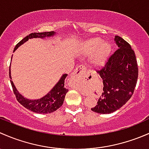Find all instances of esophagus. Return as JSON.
<instances>
[{"label": "esophagus", "mask_w": 149, "mask_h": 149, "mask_svg": "<svg viewBox=\"0 0 149 149\" xmlns=\"http://www.w3.org/2000/svg\"><path fill=\"white\" fill-rule=\"evenodd\" d=\"M86 68L84 66L79 65L75 69L74 72L72 73V76L75 77H82V75L85 73Z\"/></svg>", "instance_id": "obj_1"}]
</instances>
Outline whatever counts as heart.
Here are the masks:
<instances>
[{
	"mask_svg": "<svg viewBox=\"0 0 149 149\" xmlns=\"http://www.w3.org/2000/svg\"><path fill=\"white\" fill-rule=\"evenodd\" d=\"M100 38H93L85 41L81 47L83 55H90L89 64L92 67H100L106 61L111 47L107 42H102Z\"/></svg>",
	"mask_w": 149,
	"mask_h": 149,
	"instance_id": "heart-1",
	"label": "heart"
}]
</instances>
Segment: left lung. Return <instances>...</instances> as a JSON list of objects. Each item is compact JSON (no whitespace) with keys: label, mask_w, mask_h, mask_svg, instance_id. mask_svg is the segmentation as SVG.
Segmentation results:
<instances>
[{"label":"left lung","mask_w":149,"mask_h":149,"mask_svg":"<svg viewBox=\"0 0 149 149\" xmlns=\"http://www.w3.org/2000/svg\"><path fill=\"white\" fill-rule=\"evenodd\" d=\"M118 49L97 72L102 79V92L93 112L101 114L113 113L125 105L131 97L137 83V62L134 51L127 41L115 36Z\"/></svg>","instance_id":"left-lung-1"}]
</instances>
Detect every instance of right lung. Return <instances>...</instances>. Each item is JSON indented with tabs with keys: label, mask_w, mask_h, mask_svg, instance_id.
I'll return each mask as SVG.
<instances>
[{
	"label": "right lung",
	"mask_w": 149,
	"mask_h": 149,
	"mask_svg": "<svg viewBox=\"0 0 149 149\" xmlns=\"http://www.w3.org/2000/svg\"><path fill=\"white\" fill-rule=\"evenodd\" d=\"M56 34H58V33H56L55 31L30 33L29 36H26L19 43H18L17 45L15 47L13 52L16 51L18 47H21L22 44L29 41V39H46V38L54 37ZM67 74H62L59 80L56 82V85L52 87V90L47 94L43 96L42 97L39 98V99L31 100L25 97L18 91L16 86L14 85V83L12 81L10 66V69H9V77H10V83H11L13 93L16 95L17 100L19 102V103H21L23 106L25 107L28 110H31L34 113H39V114L53 113L62 106L64 102L66 94L69 90L64 87V81H65V78L67 77Z\"/></svg>",
	"instance_id": "obj_1"
}]
</instances>
